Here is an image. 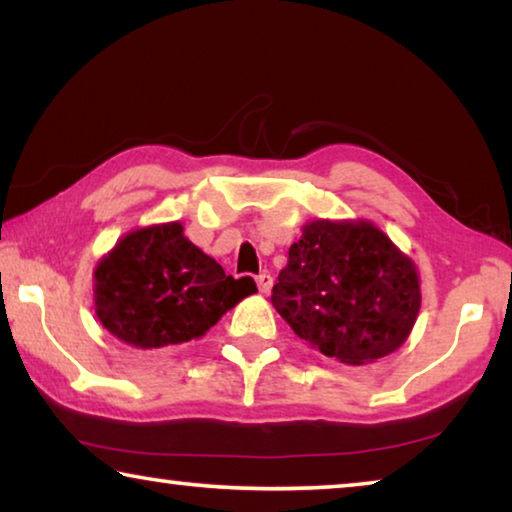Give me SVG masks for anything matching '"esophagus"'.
<instances>
[{
    "instance_id": "34e87169",
    "label": "esophagus",
    "mask_w": 512,
    "mask_h": 512,
    "mask_svg": "<svg viewBox=\"0 0 512 512\" xmlns=\"http://www.w3.org/2000/svg\"><path fill=\"white\" fill-rule=\"evenodd\" d=\"M257 287H259V291L262 293H268L271 291V287H273V275L271 273H259L257 275Z\"/></svg>"
}]
</instances>
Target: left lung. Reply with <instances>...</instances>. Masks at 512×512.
<instances>
[{"label":"left lung","mask_w":512,"mask_h":512,"mask_svg":"<svg viewBox=\"0 0 512 512\" xmlns=\"http://www.w3.org/2000/svg\"><path fill=\"white\" fill-rule=\"evenodd\" d=\"M271 300L300 339L361 366L406 341L420 282L411 259L375 225L314 221L289 248Z\"/></svg>","instance_id":"8db88e82"}]
</instances>
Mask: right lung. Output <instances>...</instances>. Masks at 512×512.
<instances>
[{"label": "right lung", "instance_id": "obj_1", "mask_svg": "<svg viewBox=\"0 0 512 512\" xmlns=\"http://www.w3.org/2000/svg\"><path fill=\"white\" fill-rule=\"evenodd\" d=\"M255 291L253 277L225 275L180 223L131 232L94 271L103 327L142 350L198 339Z\"/></svg>", "mask_w": 512, "mask_h": 512}]
</instances>
